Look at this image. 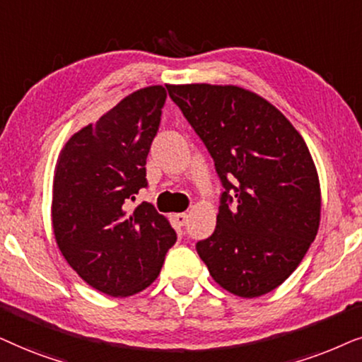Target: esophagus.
<instances>
[{
	"mask_svg": "<svg viewBox=\"0 0 362 362\" xmlns=\"http://www.w3.org/2000/svg\"><path fill=\"white\" fill-rule=\"evenodd\" d=\"M173 220H175V223L178 226H184L187 223V220H189V215H187V214H177V215H173Z\"/></svg>",
	"mask_w": 362,
	"mask_h": 362,
	"instance_id": "esophagus-1",
	"label": "esophagus"
}]
</instances>
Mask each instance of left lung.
<instances>
[{"label": "left lung", "instance_id": "obj_1", "mask_svg": "<svg viewBox=\"0 0 362 362\" xmlns=\"http://www.w3.org/2000/svg\"><path fill=\"white\" fill-rule=\"evenodd\" d=\"M168 95L214 158L223 187L216 228L197 242L211 278L257 298L301 263L320 226L315 162L290 120L237 86H167Z\"/></svg>", "mask_w": 362, "mask_h": 362}]
</instances>
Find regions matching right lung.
<instances>
[{"mask_svg":"<svg viewBox=\"0 0 362 362\" xmlns=\"http://www.w3.org/2000/svg\"><path fill=\"white\" fill-rule=\"evenodd\" d=\"M167 90L141 89L74 134L59 153L52 185V228L62 257L100 293L131 296L160 273L177 233L142 202L146 162L160 125Z\"/></svg>","mask_w":362,"mask_h":362,"instance_id":"right-lung-1","label":"right lung"}]
</instances>
